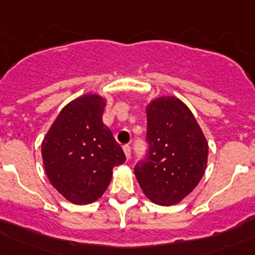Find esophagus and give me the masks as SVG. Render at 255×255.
Returning <instances> with one entry per match:
<instances>
[{"label":"esophagus","mask_w":255,"mask_h":255,"mask_svg":"<svg viewBox=\"0 0 255 255\" xmlns=\"http://www.w3.org/2000/svg\"><path fill=\"white\" fill-rule=\"evenodd\" d=\"M123 149H124V153H125V156H127V158L128 159L130 158V156H131V147L128 146V145H125L124 147H123Z\"/></svg>","instance_id":"1"}]
</instances>
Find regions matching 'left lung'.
Returning a JSON list of instances; mask_svg holds the SVG:
<instances>
[{
    "label": "left lung",
    "mask_w": 255,
    "mask_h": 255,
    "mask_svg": "<svg viewBox=\"0 0 255 255\" xmlns=\"http://www.w3.org/2000/svg\"><path fill=\"white\" fill-rule=\"evenodd\" d=\"M148 151L135 166L145 195L157 205H175L205 173L209 145L190 109L175 97H159L146 107Z\"/></svg>",
    "instance_id": "1"
}]
</instances>
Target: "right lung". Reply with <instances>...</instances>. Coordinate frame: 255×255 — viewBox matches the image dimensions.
Here are the masks:
<instances>
[{
	"instance_id": "right-lung-1",
	"label": "right lung",
	"mask_w": 255,
	"mask_h": 255,
	"mask_svg": "<svg viewBox=\"0 0 255 255\" xmlns=\"http://www.w3.org/2000/svg\"><path fill=\"white\" fill-rule=\"evenodd\" d=\"M106 99L83 94L62 108L41 143L51 185L72 204L87 205L108 188L113 168L127 159L103 124Z\"/></svg>"
}]
</instances>
